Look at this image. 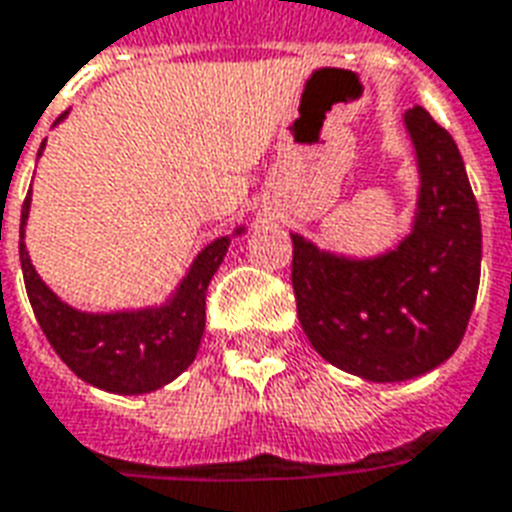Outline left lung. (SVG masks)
Returning <instances> with one entry per match:
<instances>
[{
	"label": "left lung",
	"instance_id": "obj_1",
	"mask_svg": "<svg viewBox=\"0 0 512 512\" xmlns=\"http://www.w3.org/2000/svg\"><path fill=\"white\" fill-rule=\"evenodd\" d=\"M403 126L416 155V209L378 255H343L292 236V290L311 346L373 384L419 378L462 343L481 282V214L459 147L427 109Z\"/></svg>",
	"mask_w": 512,
	"mask_h": 512
}]
</instances>
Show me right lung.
Instances as JSON below:
<instances>
[{
    "label": "right lung",
    "instance_id": "1",
    "mask_svg": "<svg viewBox=\"0 0 512 512\" xmlns=\"http://www.w3.org/2000/svg\"><path fill=\"white\" fill-rule=\"evenodd\" d=\"M69 112L58 117L61 123ZM45 144L39 147V155ZM37 155V158H39ZM31 190L21 209V268L29 303L42 333L85 384L112 395H147L171 384L193 365L206 327V290L228 255L230 241L247 233V225L209 241L171 290L155 306L120 311H83L61 300L39 279L26 249Z\"/></svg>",
    "mask_w": 512,
    "mask_h": 512
}]
</instances>
